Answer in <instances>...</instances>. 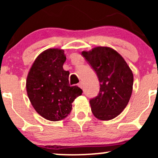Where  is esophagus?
<instances>
[{
    "instance_id": "obj_1",
    "label": "esophagus",
    "mask_w": 158,
    "mask_h": 158,
    "mask_svg": "<svg viewBox=\"0 0 158 158\" xmlns=\"http://www.w3.org/2000/svg\"><path fill=\"white\" fill-rule=\"evenodd\" d=\"M78 86H79L80 88H83V83L82 82H79V84H78Z\"/></svg>"
}]
</instances>
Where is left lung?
<instances>
[{
	"label": "left lung",
	"instance_id": "obj_1",
	"mask_svg": "<svg viewBox=\"0 0 158 158\" xmlns=\"http://www.w3.org/2000/svg\"><path fill=\"white\" fill-rule=\"evenodd\" d=\"M97 73L100 89L97 97L90 100L91 111L100 120H110L127 106L133 90V73L126 61L114 49L96 47L82 51Z\"/></svg>",
	"mask_w": 158,
	"mask_h": 158
}]
</instances>
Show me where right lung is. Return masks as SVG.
<instances>
[{
	"label": "right lung",
	"mask_w": 158,
	"mask_h": 158,
	"mask_svg": "<svg viewBox=\"0 0 158 158\" xmlns=\"http://www.w3.org/2000/svg\"><path fill=\"white\" fill-rule=\"evenodd\" d=\"M64 50L50 48L40 53L27 78V95L39 115L50 121H59L70 113L72 103L82 90L69 84V71L63 69Z\"/></svg>",
	"instance_id": "right-lung-1"
}]
</instances>
